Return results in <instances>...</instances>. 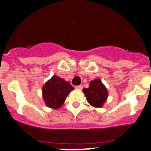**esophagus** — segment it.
Listing matches in <instances>:
<instances>
[{
	"label": "esophagus",
	"instance_id": "1",
	"mask_svg": "<svg viewBox=\"0 0 151 151\" xmlns=\"http://www.w3.org/2000/svg\"><path fill=\"white\" fill-rule=\"evenodd\" d=\"M82 88H83L82 85H78L76 87V89H77V90H82Z\"/></svg>",
	"mask_w": 151,
	"mask_h": 151
}]
</instances>
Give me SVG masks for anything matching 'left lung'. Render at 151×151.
<instances>
[{
	"instance_id": "obj_1",
	"label": "left lung",
	"mask_w": 151,
	"mask_h": 151,
	"mask_svg": "<svg viewBox=\"0 0 151 151\" xmlns=\"http://www.w3.org/2000/svg\"><path fill=\"white\" fill-rule=\"evenodd\" d=\"M82 91L87 102L96 108L102 107L108 97V90L100 78L90 81L88 88H84Z\"/></svg>"
}]
</instances>
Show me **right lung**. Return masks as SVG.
<instances>
[{
  "instance_id": "add662e5",
  "label": "right lung",
  "mask_w": 151,
  "mask_h": 151,
  "mask_svg": "<svg viewBox=\"0 0 151 151\" xmlns=\"http://www.w3.org/2000/svg\"><path fill=\"white\" fill-rule=\"evenodd\" d=\"M73 90L69 81L53 76L43 86V99L47 107L56 110L64 104L67 96Z\"/></svg>"
}]
</instances>
